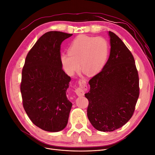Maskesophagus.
<instances>
[{
    "label": "esophagus",
    "instance_id": "esophagus-1",
    "mask_svg": "<svg viewBox=\"0 0 155 155\" xmlns=\"http://www.w3.org/2000/svg\"><path fill=\"white\" fill-rule=\"evenodd\" d=\"M79 87L76 88L75 92L78 96H83L85 94V92L87 88V81L85 79H81L79 80Z\"/></svg>",
    "mask_w": 155,
    "mask_h": 155
}]
</instances>
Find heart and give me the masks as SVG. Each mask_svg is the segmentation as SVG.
I'll use <instances>...</instances> for the list:
<instances>
[{
    "label": "heart",
    "instance_id": "obj_1",
    "mask_svg": "<svg viewBox=\"0 0 155 155\" xmlns=\"http://www.w3.org/2000/svg\"><path fill=\"white\" fill-rule=\"evenodd\" d=\"M109 51V43L104 37L80 35L70 44L68 54L61 55V63L69 75L78 72L81 64L84 72L88 76H93L104 68Z\"/></svg>",
    "mask_w": 155,
    "mask_h": 155
}]
</instances>
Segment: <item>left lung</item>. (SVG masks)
Returning <instances> with one entry per match:
<instances>
[{
	"instance_id": "obj_1",
	"label": "left lung",
	"mask_w": 155,
	"mask_h": 155,
	"mask_svg": "<svg viewBox=\"0 0 155 155\" xmlns=\"http://www.w3.org/2000/svg\"><path fill=\"white\" fill-rule=\"evenodd\" d=\"M110 51L102 70L88 81L87 116L96 129L110 132L133 115L140 94L139 77L130 50L114 33L109 31Z\"/></svg>"
}]
</instances>
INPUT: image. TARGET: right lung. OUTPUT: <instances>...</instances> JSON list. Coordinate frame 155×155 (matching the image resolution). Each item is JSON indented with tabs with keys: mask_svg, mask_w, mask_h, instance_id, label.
Masks as SVG:
<instances>
[{
	"mask_svg": "<svg viewBox=\"0 0 155 155\" xmlns=\"http://www.w3.org/2000/svg\"><path fill=\"white\" fill-rule=\"evenodd\" d=\"M72 34L46 32L29 51L22 71L23 107L34 125L48 132L67 126L72 104L67 97L71 78L61 63V45Z\"/></svg>",
	"mask_w": 155,
	"mask_h": 155,
	"instance_id": "right-lung-1",
	"label": "right lung"
}]
</instances>
